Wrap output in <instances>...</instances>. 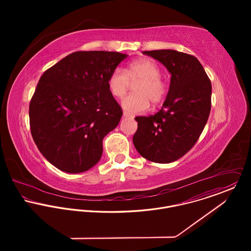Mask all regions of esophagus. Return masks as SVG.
<instances>
[{
    "label": "esophagus",
    "instance_id": "obj_1",
    "mask_svg": "<svg viewBox=\"0 0 251 251\" xmlns=\"http://www.w3.org/2000/svg\"><path fill=\"white\" fill-rule=\"evenodd\" d=\"M123 116H124V118H126V119H129V118H133V116H132L131 114H129L128 112H126V111H124V114H123Z\"/></svg>",
    "mask_w": 251,
    "mask_h": 251
}]
</instances>
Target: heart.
I'll return each instance as SVG.
<instances>
[{
  "mask_svg": "<svg viewBox=\"0 0 251 251\" xmlns=\"http://www.w3.org/2000/svg\"><path fill=\"white\" fill-rule=\"evenodd\" d=\"M161 72L156 63L142 58L127 65L125 72L115 69L108 77L109 92L116 99H122L128 91L130 84H136L134 93L124 99L122 105L129 113L136 114L147 110L150 102L160 104L167 94L165 82L160 78Z\"/></svg>",
  "mask_w": 251,
  "mask_h": 251,
  "instance_id": "1",
  "label": "heart"
}]
</instances>
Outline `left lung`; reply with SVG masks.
<instances>
[{"label": "left lung", "instance_id": "8db88e82", "mask_svg": "<svg viewBox=\"0 0 251 251\" xmlns=\"http://www.w3.org/2000/svg\"><path fill=\"white\" fill-rule=\"evenodd\" d=\"M171 73L162 108L149 117L138 116L133 135L137 151L156 163H170L183 156L199 139L210 115L212 84L200 62L176 50L143 51Z\"/></svg>", "mask_w": 251, "mask_h": 251}]
</instances>
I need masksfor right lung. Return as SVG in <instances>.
<instances>
[{
    "mask_svg": "<svg viewBox=\"0 0 251 251\" xmlns=\"http://www.w3.org/2000/svg\"><path fill=\"white\" fill-rule=\"evenodd\" d=\"M126 57L77 51L41 75L29 107L31 133L42 155L58 169L81 173L100 161L102 140L123 115L109 92L108 77Z\"/></svg>",
    "mask_w": 251,
    "mask_h": 251,
    "instance_id": "add662e5",
    "label": "right lung"
}]
</instances>
